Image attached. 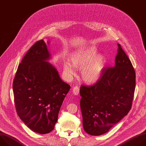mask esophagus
I'll list each match as a JSON object with an SVG mask.
<instances>
[{
	"label": "esophagus",
	"instance_id": "esophagus-1",
	"mask_svg": "<svg viewBox=\"0 0 146 146\" xmlns=\"http://www.w3.org/2000/svg\"><path fill=\"white\" fill-rule=\"evenodd\" d=\"M79 91H80V88L78 87H74L73 88V90H72V92L74 94V95H77L78 94H79Z\"/></svg>",
	"mask_w": 146,
	"mask_h": 146
}]
</instances>
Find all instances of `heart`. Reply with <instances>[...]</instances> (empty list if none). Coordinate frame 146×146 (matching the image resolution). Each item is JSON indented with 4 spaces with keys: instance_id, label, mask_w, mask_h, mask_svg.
<instances>
[{
    "instance_id": "obj_1",
    "label": "heart",
    "mask_w": 146,
    "mask_h": 146,
    "mask_svg": "<svg viewBox=\"0 0 146 146\" xmlns=\"http://www.w3.org/2000/svg\"><path fill=\"white\" fill-rule=\"evenodd\" d=\"M72 61L66 59L64 62V72L68 77L76 74V68L81 69V76L87 83L96 82L100 77L106 65V58L98 54L95 47L92 46L74 52Z\"/></svg>"
}]
</instances>
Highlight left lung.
Masks as SVG:
<instances>
[{
    "label": "left lung",
    "instance_id": "1",
    "mask_svg": "<svg viewBox=\"0 0 146 146\" xmlns=\"http://www.w3.org/2000/svg\"><path fill=\"white\" fill-rule=\"evenodd\" d=\"M114 67L104 69L94 85H82L80 108L84 131L92 136L108 132L131 109L136 74L131 62L118 44Z\"/></svg>",
    "mask_w": 146,
    "mask_h": 146
}]
</instances>
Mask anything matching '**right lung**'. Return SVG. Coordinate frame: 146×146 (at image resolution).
<instances>
[{"instance_id": "right-lung-1", "label": "right lung", "mask_w": 146, "mask_h": 146, "mask_svg": "<svg viewBox=\"0 0 146 146\" xmlns=\"http://www.w3.org/2000/svg\"><path fill=\"white\" fill-rule=\"evenodd\" d=\"M43 40L37 41L18 65L13 85L19 118L32 131L51 132L70 86L60 78Z\"/></svg>"}]
</instances>
